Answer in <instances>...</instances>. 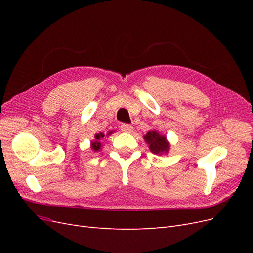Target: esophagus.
Wrapping results in <instances>:
<instances>
[{"label": "esophagus", "mask_w": 253, "mask_h": 253, "mask_svg": "<svg viewBox=\"0 0 253 253\" xmlns=\"http://www.w3.org/2000/svg\"><path fill=\"white\" fill-rule=\"evenodd\" d=\"M120 129H121V132H124V133H131L133 131V126L131 125H127V124H122L120 126Z\"/></svg>", "instance_id": "34e87169"}]
</instances>
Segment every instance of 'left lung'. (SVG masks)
Here are the masks:
<instances>
[{
	"mask_svg": "<svg viewBox=\"0 0 253 253\" xmlns=\"http://www.w3.org/2000/svg\"><path fill=\"white\" fill-rule=\"evenodd\" d=\"M144 141L149 144L150 151L155 155H167L170 151L171 143L168 141L167 136L162 135L157 129H151L143 136Z\"/></svg>",
	"mask_w": 253,
	"mask_h": 253,
	"instance_id": "1",
	"label": "left lung"
}]
</instances>
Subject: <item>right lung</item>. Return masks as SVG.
I'll return each instance as SVG.
<instances>
[{
	"label": "right lung",
	"mask_w": 253,
	"mask_h": 253,
	"mask_svg": "<svg viewBox=\"0 0 253 253\" xmlns=\"http://www.w3.org/2000/svg\"><path fill=\"white\" fill-rule=\"evenodd\" d=\"M108 135H111V132H109ZM103 137H104L103 133H97L95 135V139L90 141V148L94 152H98V151L101 150L102 144H101L100 140L103 138Z\"/></svg>",
	"instance_id": "1"
}]
</instances>
